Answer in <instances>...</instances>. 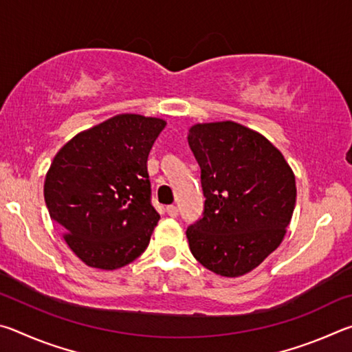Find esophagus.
Returning a JSON list of instances; mask_svg holds the SVG:
<instances>
[{
  "mask_svg": "<svg viewBox=\"0 0 352 352\" xmlns=\"http://www.w3.org/2000/svg\"><path fill=\"white\" fill-rule=\"evenodd\" d=\"M166 212H168L170 217H177L178 216V210H177V206H174V205H169L168 208H166Z\"/></svg>",
  "mask_w": 352,
  "mask_h": 352,
  "instance_id": "1",
  "label": "esophagus"
}]
</instances>
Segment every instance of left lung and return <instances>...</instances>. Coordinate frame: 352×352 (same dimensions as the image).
Wrapping results in <instances>:
<instances>
[{
  "label": "left lung",
  "instance_id": "left-lung-1",
  "mask_svg": "<svg viewBox=\"0 0 352 352\" xmlns=\"http://www.w3.org/2000/svg\"><path fill=\"white\" fill-rule=\"evenodd\" d=\"M200 166L201 219L186 230L205 269L236 278L275 252L295 210V175L269 140L241 124H197L188 135Z\"/></svg>",
  "mask_w": 352,
  "mask_h": 352
}]
</instances>
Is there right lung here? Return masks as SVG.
<instances>
[{"label":"right lung","instance_id":"add662e5","mask_svg":"<svg viewBox=\"0 0 352 352\" xmlns=\"http://www.w3.org/2000/svg\"><path fill=\"white\" fill-rule=\"evenodd\" d=\"M164 126L158 118L118 115L76 135L52 160L47 211L87 265L115 270L147 248L160 220L147 158Z\"/></svg>","mask_w":352,"mask_h":352}]
</instances>
